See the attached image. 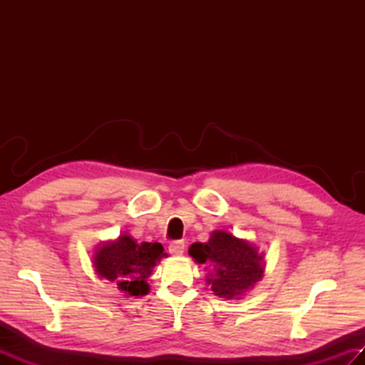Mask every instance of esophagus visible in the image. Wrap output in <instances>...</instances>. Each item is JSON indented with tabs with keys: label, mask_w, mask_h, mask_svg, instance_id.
Masks as SVG:
<instances>
[{
	"label": "esophagus",
	"mask_w": 365,
	"mask_h": 365,
	"mask_svg": "<svg viewBox=\"0 0 365 365\" xmlns=\"http://www.w3.org/2000/svg\"><path fill=\"white\" fill-rule=\"evenodd\" d=\"M185 251V243L183 242H173L169 245V252L173 255H182Z\"/></svg>",
	"instance_id": "esophagus-1"
}]
</instances>
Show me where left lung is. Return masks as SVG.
<instances>
[{"mask_svg":"<svg viewBox=\"0 0 365 365\" xmlns=\"http://www.w3.org/2000/svg\"><path fill=\"white\" fill-rule=\"evenodd\" d=\"M188 254L207 265V284L224 301L242 299L265 274V254L250 240L224 229L213 230L205 243H192Z\"/></svg>","mask_w":365,"mask_h":365,"instance_id":"8db88e82","label":"left lung"}]
</instances>
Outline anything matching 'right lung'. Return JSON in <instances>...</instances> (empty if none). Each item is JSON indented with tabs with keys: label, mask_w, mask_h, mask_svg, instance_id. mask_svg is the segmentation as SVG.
I'll use <instances>...</instances> for the list:
<instances>
[{
	"label": "right lung",
	"mask_w": 365,
	"mask_h": 365,
	"mask_svg": "<svg viewBox=\"0 0 365 365\" xmlns=\"http://www.w3.org/2000/svg\"><path fill=\"white\" fill-rule=\"evenodd\" d=\"M163 257L168 254L163 252L160 243H138L131 235L123 234L98 245L92 254V263L100 279L113 284L125 298H138L149 293L147 279Z\"/></svg>",
	"instance_id": "right-lung-1"
}]
</instances>
